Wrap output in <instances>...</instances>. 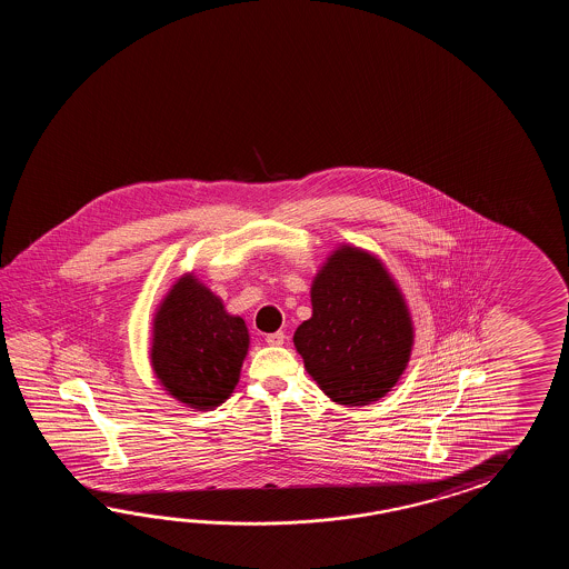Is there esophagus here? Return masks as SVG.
I'll return each mask as SVG.
<instances>
[{
    "instance_id": "esophagus-1",
    "label": "esophagus",
    "mask_w": 569,
    "mask_h": 569,
    "mask_svg": "<svg viewBox=\"0 0 569 569\" xmlns=\"http://www.w3.org/2000/svg\"><path fill=\"white\" fill-rule=\"evenodd\" d=\"M284 339H287L284 331H274V333H268L267 343L268 346H282Z\"/></svg>"
}]
</instances>
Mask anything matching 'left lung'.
Listing matches in <instances>:
<instances>
[{
    "label": "left lung",
    "mask_w": 569,
    "mask_h": 569,
    "mask_svg": "<svg viewBox=\"0 0 569 569\" xmlns=\"http://www.w3.org/2000/svg\"><path fill=\"white\" fill-rule=\"evenodd\" d=\"M311 319L295 331L307 372L339 405H370L399 382L412 321L399 287L376 256L341 246L311 287Z\"/></svg>",
    "instance_id": "obj_1"
}]
</instances>
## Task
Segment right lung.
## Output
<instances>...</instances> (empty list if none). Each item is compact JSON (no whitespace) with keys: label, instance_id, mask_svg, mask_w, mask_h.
<instances>
[{"label":"right lung","instance_id":"1","mask_svg":"<svg viewBox=\"0 0 569 569\" xmlns=\"http://www.w3.org/2000/svg\"><path fill=\"white\" fill-rule=\"evenodd\" d=\"M250 336L242 317L193 274L177 280L152 323L150 360L160 385L193 409H213L240 380Z\"/></svg>","mask_w":569,"mask_h":569}]
</instances>
